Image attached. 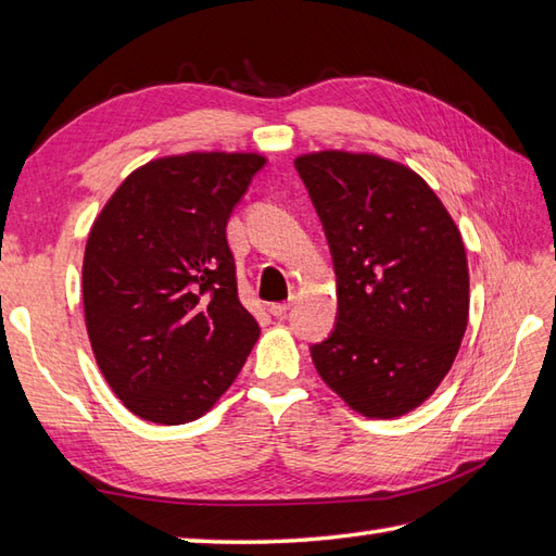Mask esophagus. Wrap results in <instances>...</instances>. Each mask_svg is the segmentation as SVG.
I'll return each mask as SVG.
<instances>
[{"label": "esophagus", "instance_id": "1", "mask_svg": "<svg viewBox=\"0 0 556 556\" xmlns=\"http://www.w3.org/2000/svg\"><path fill=\"white\" fill-rule=\"evenodd\" d=\"M291 311V303H271L269 305V313L275 317H285Z\"/></svg>", "mask_w": 556, "mask_h": 556}]
</instances>
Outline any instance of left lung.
Here are the masks:
<instances>
[{"label": "left lung", "mask_w": 556, "mask_h": 556, "mask_svg": "<svg viewBox=\"0 0 556 556\" xmlns=\"http://www.w3.org/2000/svg\"><path fill=\"white\" fill-rule=\"evenodd\" d=\"M337 275V325L311 346L317 375L365 418L418 408L468 325V263L442 200L392 160L296 157Z\"/></svg>", "instance_id": "left-lung-1"}]
</instances>
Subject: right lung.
<instances>
[{"label": "right lung", "mask_w": 556, "mask_h": 556, "mask_svg": "<svg viewBox=\"0 0 556 556\" xmlns=\"http://www.w3.org/2000/svg\"><path fill=\"white\" fill-rule=\"evenodd\" d=\"M263 167L255 152L148 162L92 224L83 257L90 346L138 418L184 425L203 416L260 337L239 301L227 222Z\"/></svg>", "instance_id": "1"}]
</instances>
